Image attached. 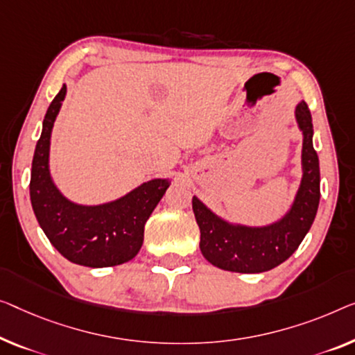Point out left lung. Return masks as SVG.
I'll return each instance as SVG.
<instances>
[{
  "label": "left lung",
  "instance_id": "left-lung-1",
  "mask_svg": "<svg viewBox=\"0 0 355 355\" xmlns=\"http://www.w3.org/2000/svg\"><path fill=\"white\" fill-rule=\"evenodd\" d=\"M295 119L303 134V177L292 205L277 221L266 226L231 223L193 196V211L200 230V252L214 266L245 274L269 271L292 257L311 230L320 199V171L313 145V118L304 100L296 105Z\"/></svg>",
  "mask_w": 355,
  "mask_h": 355
}]
</instances>
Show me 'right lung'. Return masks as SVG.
Here are the masks:
<instances>
[{
    "label": "right lung",
    "mask_w": 355,
    "mask_h": 355,
    "mask_svg": "<svg viewBox=\"0 0 355 355\" xmlns=\"http://www.w3.org/2000/svg\"><path fill=\"white\" fill-rule=\"evenodd\" d=\"M65 95L63 84L42 121L31 164V207L47 239L68 261L87 268L123 264L141 248L146 220L171 187V180L153 178L123 198L98 205L76 204L65 198L49 171L52 127Z\"/></svg>",
    "instance_id": "1"
}]
</instances>
